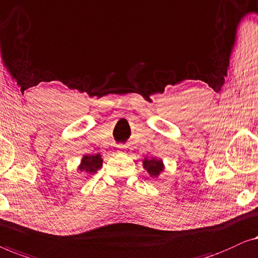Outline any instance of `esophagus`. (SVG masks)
Masks as SVG:
<instances>
[{
  "mask_svg": "<svg viewBox=\"0 0 258 258\" xmlns=\"http://www.w3.org/2000/svg\"><path fill=\"white\" fill-rule=\"evenodd\" d=\"M118 148H119L118 152H121V153H122V152H125V148H126V146H125V145H119Z\"/></svg>",
  "mask_w": 258,
  "mask_h": 258,
  "instance_id": "1",
  "label": "esophagus"
}]
</instances>
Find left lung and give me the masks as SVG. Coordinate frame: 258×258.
Segmentation results:
<instances>
[{
    "label": "left lung",
    "instance_id": "obj_1",
    "mask_svg": "<svg viewBox=\"0 0 258 258\" xmlns=\"http://www.w3.org/2000/svg\"><path fill=\"white\" fill-rule=\"evenodd\" d=\"M144 167L147 169V172L151 174V176H154V177H157L159 174H160V172L164 170L162 161L157 160V159H145Z\"/></svg>",
    "mask_w": 258,
    "mask_h": 258
}]
</instances>
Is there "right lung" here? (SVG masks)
<instances>
[{"label": "right lung", "mask_w": 258, "mask_h": 258, "mask_svg": "<svg viewBox=\"0 0 258 258\" xmlns=\"http://www.w3.org/2000/svg\"><path fill=\"white\" fill-rule=\"evenodd\" d=\"M101 165H103V159L100 158L99 154L85 155V157L82 159V164L79 166V169H81L82 172L93 174L100 168Z\"/></svg>", "instance_id": "1"}]
</instances>
